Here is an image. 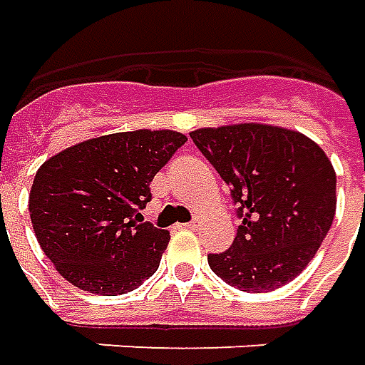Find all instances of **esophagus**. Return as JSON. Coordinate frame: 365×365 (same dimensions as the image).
I'll return each instance as SVG.
<instances>
[{"instance_id": "1", "label": "esophagus", "mask_w": 365, "mask_h": 365, "mask_svg": "<svg viewBox=\"0 0 365 365\" xmlns=\"http://www.w3.org/2000/svg\"><path fill=\"white\" fill-rule=\"evenodd\" d=\"M185 227H187V229H190V231H199V229H200V221H197V219H195V221L187 222Z\"/></svg>"}]
</instances>
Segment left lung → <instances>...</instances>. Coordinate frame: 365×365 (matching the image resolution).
Returning <instances> with one entry per match:
<instances>
[{"mask_svg":"<svg viewBox=\"0 0 365 365\" xmlns=\"http://www.w3.org/2000/svg\"><path fill=\"white\" fill-rule=\"evenodd\" d=\"M202 156L231 187L243 222L233 245L209 255L231 287L265 293L309 265L336 217V170L302 132L233 124L190 132Z\"/></svg>","mask_w":365,"mask_h":365,"instance_id":"1","label":"left lung"}]
</instances>
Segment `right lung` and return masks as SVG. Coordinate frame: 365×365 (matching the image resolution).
Returning a JSON list of instances; mask_svg holds the SVG:
<instances>
[{
	"instance_id": "add662e5",
	"label": "right lung",
	"mask_w": 365,
	"mask_h": 365,
	"mask_svg": "<svg viewBox=\"0 0 365 365\" xmlns=\"http://www.w3.org/2000/svg\"><path fill=\"white\" fill-rule=\"evenodd\" d=\"M187 136L116 132L74 144L38 168L29 217L41 251L63 279L96 295H122L160 265L166 229L144 221L154 175Z\"/></svg>"
}]
</instances>
